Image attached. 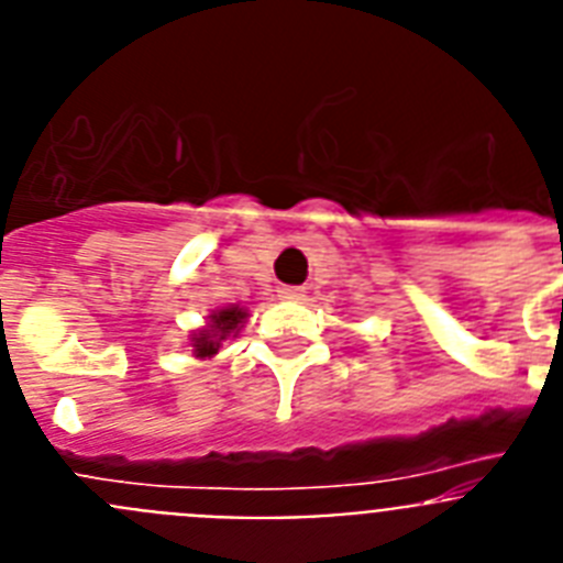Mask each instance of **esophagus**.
<instances>
[{"label":"esophagus","mask_w":563,"mask_h":563,"mask_svg":"<svg viewBox=\"0 0 563 563\" xmlns=\"http://www.w3.org/2000/svg\"><path fill=\"white\" fill-rule=\"evenodd\" d=\"M278 296L285 301H301L305 298V287H278Z\"/></svg>","instance_id":"34e87169"}]
</instances>
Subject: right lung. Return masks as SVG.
Instances as JSON below:
<instances>
[{
    "label": "right lung",
    "instance_id": "right-lung-1",
    "mask_svg": "<svg viewBox=\"0 0 563 563\" xmlns=\"http://www.w3.org/2000/svg\"><path fill=\"white\" fill-rule=\"evenodd\" d=\"M245 318H247V310H242L239 305L220 307V310H213L211 316H208V324L191 335L194 357L206 361V357L217 355V352H220V346L228 341V338L239 335V330H242V324H245Z\"/></svg>",
    "mask_w": 563,
    "mask_h": 563
}]
</instances>
